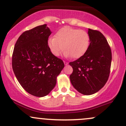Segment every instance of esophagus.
<instances>
[{
    "instance_id": "1",
    "label": "esophagus",
    "mask_w": 126,
    "mask_h": 126,
    "mask_svg": "<svg viewBox=\"0 0 126 126\" xmlns=\"http://www.w3.org/2000/svg\"><path fill=\"white\" fill-rule=\"evenodd\" d=\"M63 63H64L65 65H67L68 64V63L67 62H66V61H63Z\"/></svg>"
}]
</instances>
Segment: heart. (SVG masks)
Returning a JSON list of instances; mask_svg holds the SVG:
<instances>
[{"label":"heart","mask_w":126,"mask_h":126,"mask_svg":"<svg viewBox=\"0 0 126 126\" xmlns=\"http://www.w3.org/2000/svg\"><path fill=\"white\" fill-rule=\"evenodd\" d=\"M90 41V35L86 31L65 26L57 31L55 37L49 38L48 46L55 57H58L64 48L65 57L79 58L86 53Z\"/></svg>","instance_id":"obj_1"}]
</instances>
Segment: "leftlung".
I'll return each mask as SVG.
<instances>
[{"label": "left lung", "instance_id": "obj_1", "mask_svg": "<svg viewBox=\"0 0 126 126\" xmlns=\"http://www.w3.org/2000/svg\"><path fill=\"white\" fill-rule=\"evenodd\" d=\"M89 48L82 57L69 65L73 72L71 82L79 93L91 95L101 89L108 80L112 55L107 39L98 31L88 29Z\"/></svg>", "mask_w": 126, "mask_h": 126}]
</instances>
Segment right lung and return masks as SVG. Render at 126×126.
I'll list each match as a JSON object with an SVG mask.
<instances>
[{"instance_id":"1","label":"right lung","mask_w":126,"mask_h":126,"mask_svg":"<svg viewBox=\"0 0 126 126\" xmlns=\"http://www.w3.org/2000/svg\"><path fill=\"white\" fill-rule=\"evenodd\" d=\"M51 33L47 24L25 31L19 37L13 49L15 75L23 89L36 97H44L51 92L64 67L63 61L48 48Z\"/></svg>"}]
</instances>
